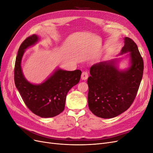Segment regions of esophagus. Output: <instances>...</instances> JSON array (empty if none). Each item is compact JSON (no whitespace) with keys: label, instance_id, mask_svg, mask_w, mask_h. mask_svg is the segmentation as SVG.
<instances>
[{"label":"esophagus","instance_id":"esophagus-1","mask_svg":"<svg viewBox=\"0 0 153 153\" xmlns=\"http://www.w3.org/2000/svg\"><path fill=\"white\" fill-rule=\"evenodd\" d=\"M88 76H89V74H88L87 71H84L82 73V76H81V78L82 80H86L88 78Z\"/></svg>","mask_w":153,"mask_h":153}]
</instances>
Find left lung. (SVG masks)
Instances as JSON below:
<instances>
[{
  "instance_id": "8db88e82",
  "label": "left lung",
  "mask_w": 153,
  "mask_h": 153,
  "mask_svg": "<svg viewBox=\"0 0 153 153\" xmlns=\"http://www.w3.org/2000/svg\"><path fill=\"white\" fill-rule=\"evenodd\" d=\"M130 52L131 65L119 71L115 61L101 62L90 68L88 105L97 117L109 119L127 110L137 96L143 76V61L137 45L126 37L121 53Z\"/></svg>"
}]
</instances>
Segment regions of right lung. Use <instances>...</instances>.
Wrapping results in <instances>:
<instances>
[{
  "label": "right lung",
  "mask_w": 153,
  "mask_h": 153,
  "mask_svg": "<svg viewBox=\"0 0 153 153\" xmlns=\"http://www.w3.org/2000/svg\"><path fill=\"white\" fill-rule=\"evenodd\" d=\"M38 41V36L33 34L21 44L15 61V83L23 101L32 113L41 117H53L64 110L68 92L79 82L82 71L58 69L43 84L34 85L27 82L22 71V58L25 50Z\"/></svg>",
  "instance_id": "add662e5"
}]
</instances>
